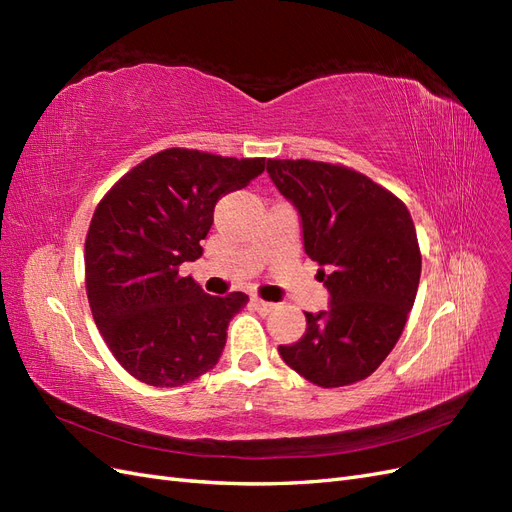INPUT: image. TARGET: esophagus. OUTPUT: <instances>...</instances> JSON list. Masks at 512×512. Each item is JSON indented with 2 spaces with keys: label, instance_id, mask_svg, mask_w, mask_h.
<instances>
[{
  "label": "esophagus",
  "instance_id": "34e87169",
  "mask_svg": "<svg viewBox=\"0 0 512 512\" xmlns=\"http://www.w3.org/2000/svg\"><path fill=\"white\" fill-rule=\"evenodd\" d=\"M252 303L260 309V312H271V309L275 307L273 303H269V301H262V299H258V297H254V299H252Z\"/></svg>",
  "mask_w": 512,
  "mask_h": 512
}]
</instances>
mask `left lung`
<instances>
[{
	"label": "left lung",
	"instance_id": "obj_1",
	"mask_svg": "<svg viewBox=\"0 0 512 512\" xmlns=\"http://www.w3.org/2000/svg\"><path fill=\"white\" fill-rule=\"evenodd\" d=\"M267 173L297 209L305 254L329 290V309L305 312L303 337L280 356L322 389L359 382L395 348L416 299L421 252L410 211L346 166L267 160Z\"/></svg>",
	"mask_w": 512,
	"mask_h": 512
}]
</instances>
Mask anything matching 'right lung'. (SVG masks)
Returning <instances> with one entry per match:
<instances>
[{
    "label": "right lung",
    "instance_id": "1",
    "mask_svg": "<svg viewBox=\"0 0 512 512\" xmlns=\"http://www.w3.org/2000/svg\"><path fill=\"white\" fill-rule=\"evenodd\" d=\"M265 170V158L166 149L134 166L98 205L85 241L91 314L130 376L179 386L215 367L247 294L211 297L179 265L203 254L213 209Z\"/></svg>",
    "mask_w": 512,
    "mask_h": 512
}]
</instances>
